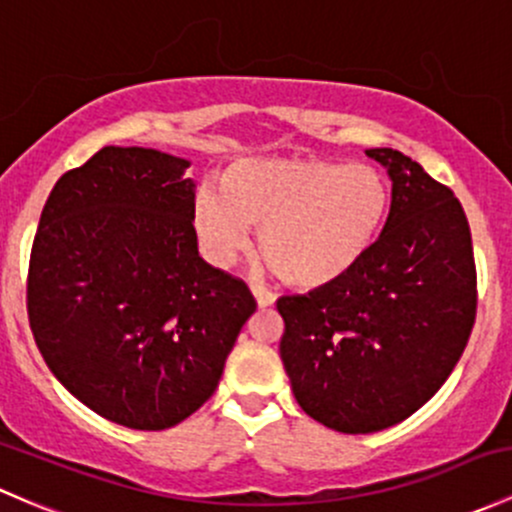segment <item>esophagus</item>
<instances>
[{
	"label": "esophagus",
	"mask_w": 512,
	"mask_h": 512,
	"mask_svg": "<svg viewBox=\"0 0 512 512\" xmlns=\"http://www.w3.org/2000/svg\"><path fill=\"white\" fill-rule=\"evenodd\" d=\"M252 294H255V301L260 309H267V306L274 304V294L267 287H260V284H252Z\"/></svg>",
	"instance_id": "obj_1"
}]
</instances>
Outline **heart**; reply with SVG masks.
<instances>
[{
	"mask_svg": "<svg viewBox=\"0 0 512 512\" xmlns=\"http://www.w3.org/2000/svg\"><path fill=\"white\" fill-rule=\"evenodd\" d=\"M392 211L390 181L368 164L326 159H242L203 188L193 208L215 265L247 250L260 230L267 265L287 284L321 289L373 252Z\"/></svg>",
	"mask_w": 512,
	"mask_h": 512,
	"instance_id": "obj_1",
	"label": "heart"
}]
</instances>
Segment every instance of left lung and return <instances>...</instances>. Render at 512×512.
<instances>
[{"label": "left lung", "instance_id": "8db88e82", "mask_svg": "<svg viewBox=\"0 0 512 512\" xmlns=\"http://www.w3.org/2000/svg\"><path fill=\"white\" fill-rule=\"evenodd\" d=\"M392 179L378 245L348 277L282 297L279 341L299 407L343 434L414 414L446 383L476 321L469 220L449 186L397 149H368Z\"/></svg>", "mask_w": 512, "mask_h": 512}]
</instances>
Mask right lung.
I'll return each instance as SVG.
<instances>
[{
	"label": "right lung",
	"instance_id": "1",
	"mask_svg": "<svg viewBox=\"0 0 512 512\" xmlns=\"http://www.w3.org/2000/svg\"><path fill=\"white\" fill-rule=\"evenodd\" d=\"M188 161L102 147L66 171L31 245L34 341L71 395L110 422L159 432L213 395L257 301L198 255Z\"/></svg>",
	"mask_w": 512,
	"mask_h": 512
}]
</instances>
